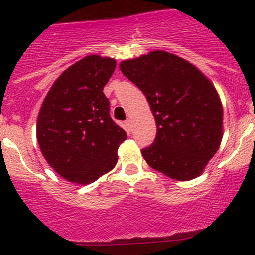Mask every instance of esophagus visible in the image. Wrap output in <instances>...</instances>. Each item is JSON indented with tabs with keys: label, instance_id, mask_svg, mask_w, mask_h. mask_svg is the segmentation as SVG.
Instances as JSON below:
<instances>
[{
	"label": "esophagus",
	"instance_id": "esophagus-1",
	"mask_svg": "<svg viewBox=\"0 0 255 255\" xmlns=\"http://www.w3.org/2000/svg\"><path fill=\"white\" fill-rule=\"evenodd\" d=\"M126 125L130 128V126H132V120H129V118H128V120H126Z\"/></svg>",
	"mask_w": 255,
	"mask_h": 255
}]
</instances>
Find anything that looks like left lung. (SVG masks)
I'll return each mask as SVG.
<instances>
[{"mask_svg": "<svg viewBox=\"0 0 255 255\" xmlns=\"http://www.w3.org/2000/svg\"><path fill=\"white\" fill-rule=\"evenodd\" d=\"M120 69L149 102L156 137L142 154L179 181L200 176L223 135V109L212 82L191 63L163 50L123 60Z\"/></svg>", "mask_w": 255, "mask_h": 255, "instance_id": "8db88e82", "label": "left lung"}]
</instances>
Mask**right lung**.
<instances>
[{"label": "right lung", "mask_w": 255, "mask_h": 255, "mask_svg": "<svg viewBox=\"0 0 255 255\" xmlns=\"http://www.w3.org/2000/svg\"><path fill=\"white\" fill-rule=\"evenodd\" d=\"M116 60L87 55L66 69L50 87L37 120V140L49 165L80 185L96 181L118 160L127 134L110 116L104 87Z\"/></svg>", "instance_id": "add662e5"}]
</instances>
